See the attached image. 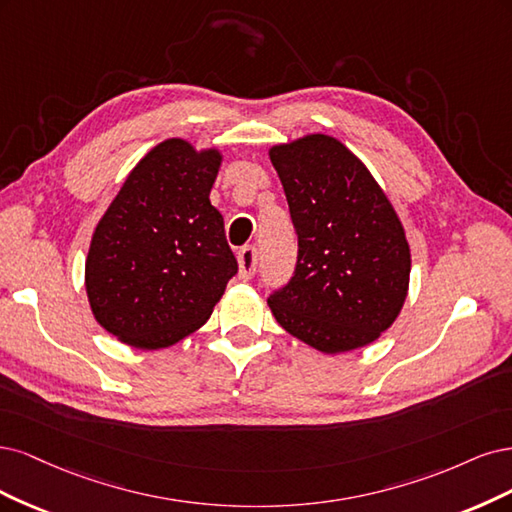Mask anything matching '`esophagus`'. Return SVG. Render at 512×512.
<instances>
[{"label": "esophagus", "instance_id": "1", "mask_svg": "<svg viewBox=\"0 0 512 512\" xmlns=\"http://www.w3.org/2000/svg\"><path fill=\"white\" fill-rule=\"evenodd\" d=\"M238 263H240V278L249 280L257 272V249L255 246H244L238 253Z\"/></svg>", "mask_w": 512, "mask_h": 512}]
</instances>
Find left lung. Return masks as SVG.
Returning a JSON list of instances; mask_svg holds the SVG:
<instances>
[{
  "label": "left lung",
  "mask_w": 512,
  "mask_h": 512,
  "mask_svg": "<svg viewBox=\"0 0 512 512\" xmlns=\"http://www.w3.org/2000/svg\"><path fill=\"white\" fill-rule=\"evenodd\" d=\"M298 234L289 283L272 291V315L323 353H344L381 336L408 291L404 227L368 168L336 138L312 134L274 146Z\"/></svg>",
  "instance_id": "left-lung-1"
}]
</instances>
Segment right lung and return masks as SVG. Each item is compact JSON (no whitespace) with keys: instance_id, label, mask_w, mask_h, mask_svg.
I'll list each match as a JSON object with an SVG mask.
<instances>
[{"instance_id":"obj_1","label":"right lung","mask_w":512,"mask_h":512,"mask_svg":"<svg viewBox=\"0 0 512 512\" xmlns=\"http://www.w3.org/2000/svg\"><path fill=\"white\" fill-rule=\"evenodd\" d=\"M217 151L157 144L97 223L85 266L93 315L138 349H161L202 327L238 261L210 189Z\"/></svg>"}]
</instances>
